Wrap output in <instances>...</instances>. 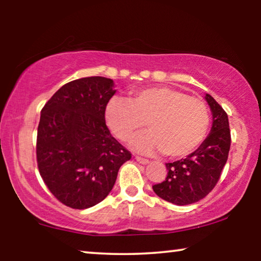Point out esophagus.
<instances>
[{"label":"esophagus","mask_w":261,"mask_h":261,"mask_svg":"<svg viewBox=\"0 0 261 261\" xmlns=\"http://www.w3.org/2000/svg\"><path fill=\"white\" fill-rule=\"evenodd\" d=\"M135 159H137V162H138V163L144 164V165H146V164H148V163H149V160H148V159L142 158V156H135Z\"/></svg>","instance_id":"esophagus-1"}]
</instances>
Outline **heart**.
I'll return each mask as SVG.
<instances>
[{
    "label": "heart",
    "instance_id": "obj_1",
    "mask_svg": "<svg viewBox=\"0 0 261 261\" xmlns=\"http://www.w3.org/2000/svg\"><path fill=\"white\" fill-rule=\"evenodd\" d=\"M106 122L113 134L128 142L146 127L151 132L135 141L144 153H163L171 158L189 155L204 140L210 113L202 99L170 87L134 91L129 101L112 98L106 107Z\"/></svg>",
    "mask_w": 261,
    "mask_h": 261
}]
</instances>
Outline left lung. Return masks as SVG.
I'll return each instance as SVG.
<instances>
[{"label": "left lung", "instance_id": "8db88e82", "mask_svg": "<svg viewBox=\"0 0 261 261\" xmlns=\"http://www.w3.org/2000/svg\"><path fill=\"white\" fill-rule=\"evenodd\" d=\"M205 99L213 113L208 138L185 159L167 163L166 178L152 187L160 198L176 205L204 198L215 188L228 159L231 141L228 115L212 96L206 94Z\"/></svg>", "mask_w": 261, "mask_h": 261}]
</instances>
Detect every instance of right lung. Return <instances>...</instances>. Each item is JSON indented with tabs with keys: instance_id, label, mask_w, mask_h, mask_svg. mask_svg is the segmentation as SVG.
Wrapping results in <instances>:
<instances>
[{
	"instance_id": "add662e5",
	"label": "right lung",
	"mask_w": 261,
	"mask_h": 261,
	"mask_svg": "<svg viewBox=\"0 0 261 261\" xmlns=\"http://www.w3.org/2000/svg\"><path fill=\"white\" fill-rule=\"evenodd\" d=\"M114 94L110 78H80L63 85L41 109L39 173L52 195L72 209L102 202L121 165L132 158L106 124V107Z\"/></svg>"
}]
</instances>
